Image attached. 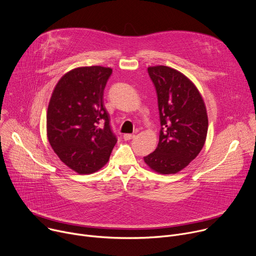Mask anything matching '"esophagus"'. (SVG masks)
I'll return each instance as SVG.
<instances>
[{"instance_id":"34e87169","label":"esophagus","mask_w":256,"mask_h":256,"mask_svg":"<svg viewBox=\"0 0 256 256\" xmlns=\"http://www.w3.org/2000/svg\"><path fill=\"white\" fill-rule=\"evenodd\" d=\"M134 138V134H124V138L126 140H132V138Z\"/></svg>"}]
</instances>
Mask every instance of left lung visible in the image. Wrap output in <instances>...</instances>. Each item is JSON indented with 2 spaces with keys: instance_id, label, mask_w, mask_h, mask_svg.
<instances>
[{
  "instance_id": "obj_1",
  "label": "left lung",
  "mask_w": 256,
  "mask_h": 256,
  "mask_svg": "<svg viewBox=\"0 0 256 256\" xmlns=\"http://www.w3.org/2000/svg\"><path fill=\"white\" fill-rule=\"evenodd\" d=\"M160 118L157 149L144 157L153 170L172 174L184 169L202 149L208 132L204 102L192 82L166 66L148 68Z\"/></svg>"
}]
</instances>
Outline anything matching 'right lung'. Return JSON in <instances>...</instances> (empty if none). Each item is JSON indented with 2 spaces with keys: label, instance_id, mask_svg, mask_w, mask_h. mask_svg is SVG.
Returning a JSON list of instances; mask_svg holds the SVG:
<instances>
[{
  "label": "right lung",
  "instance_id": "obj_1",
  "mask_svg": "<svg viewBox=\"0 0 256 256\" xmlns=\"http://www.w3.org/2000/svg\"><path fill=\"white\" fill-rule=\"evenodd\" d=\"M112 70L100 66L72 70L56 84L46 116L52 148L79 174L96 172L118 142L104 107L103 93Z\"/></svg>",
  "mask_w": 256,
  "mask_h": 256
}]
</instances>
